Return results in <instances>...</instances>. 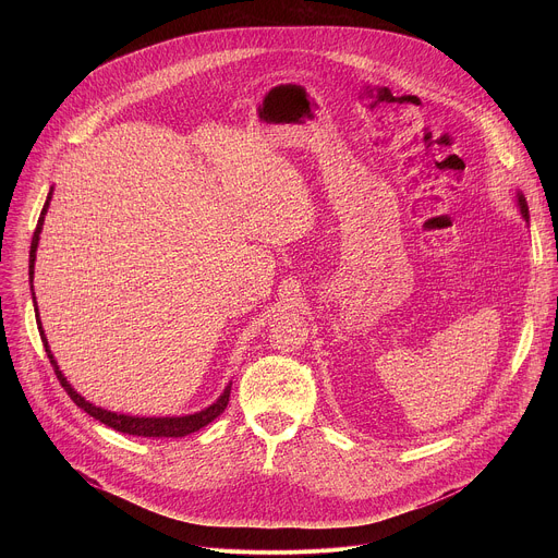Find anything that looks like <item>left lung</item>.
Listing matches in <instances>:
<instances>
[{"mask_svg": "<svg viewBox=\"0 0 558 558\" xmlns=\"http://www.w3.org/2000/svg\"><path fill=\"white\" fill-rule=\"evenodd\" d=\"M517 205H519V211L523 216V220L530 225V211H527V203H525V196L521 192H517Z\"/></svg>", "mask_w": 558, "mask_h": 558, "instance_id": "left-lung-1", "label": "left lung"}]
</instances>
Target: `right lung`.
I'll return each mask as SVG.
<instances>
[{
	"label": "right lung",
	"instance_id": "1",
	"mask_svg": "<svg viewBox=\"0 0 558 558\" xmlns=\"http://www.w3.org/2000/svg\"><path fill=\"white\" fill-rule=\"evenodd\" d=\"M50 198H52V187L48 192V198L44 203V209H41V216H39V222H37V229L33 233V243H31V260H28V276H31V291H33V276H35V258H37V247H39V233L44 229V218L48 214V207H50ZM33 302H35V317H37V327H39V336H41V342H44V349L48 353V360L54 368V375L57 379L61 381V386L65 388V392L70 395V400L86 411L90 417L99 420L101 424L119 430V433H125V435H136V437H185V435H192L201 428H205L209 422H214L225 409H227V402H229V390H231V381L225 386V390L220 392L218 400L214 404H209L207 409L198 411V413H192V415H181V417H136V415H123V413H112V411H106L101 407H95L90 404L86 397L78 395L70 381L63 377V373L59 371V364L48 347V340H46V333H44V327H41V320H39V308H37V300H35V291H33Z\"/></svg>",
	"mask_w": 558,
	"mask_h": 558
}]
</instances>
